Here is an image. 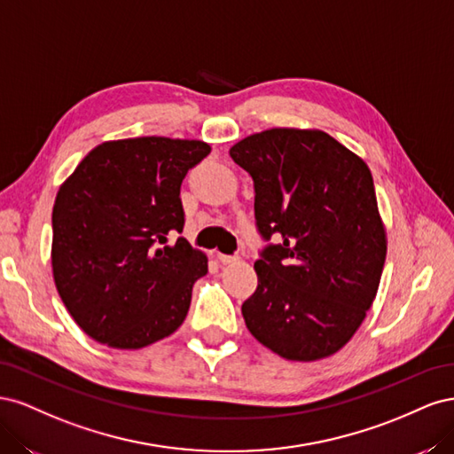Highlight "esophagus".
Returning <instances> with one entry per match:
<instances>
[{
	"mask_svg": "<svg viewBox=\"0 0 454 454\" xmlns=\"http://www.w3.org/2000/svg\"><path fill=\"white\" fill-rule=\"evenodd\" d=\"M217 261L222 265H231V263H235L237 261V257L235 255H225V254H217Z\"/></svg>",
	"mask_w": 454,
	"mask_h": 454,
	"instance_id": "esophagus-1",
	"label": "esophagus"
}]
</instances>
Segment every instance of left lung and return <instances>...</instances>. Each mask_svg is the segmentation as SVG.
Listing matches in <instances>:
<instances>
[{
	"mask_svg": "<svg viewBox=\"0 0 454 454\" xmlns=\"http://www.w3.org/2000/svg\"><path fill=\"white\" fill-rule=\"evenodd\" d=\"M229 155L254 180L259 235L277 240L254 265L246 327L286 360L327 358L362 325L387 259L373 176L364 159L310 129L257 132Z\"/></svg>",
	"mask_w": 454,
	"mask_h": 454,
	"instance_id": "8db88e82",
	"label": "left lung"
}]
</instances>
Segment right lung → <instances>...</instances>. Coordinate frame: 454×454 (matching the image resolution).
I'll list each match as a JSON object with an SVG mask.
<instances>
[{
	"instance_id": "1",
	"label": "right lung",
	"mask_w": 454,
	"mask_h": 454,
	"mask_svg": "<svg viewBox=\"0 0 454 454\" xmlns=\"http://www.w3.org/2000/svg\"><path fill=\"white\" fill-rule=\"evenodd\" d=\"M212 147L164 136L96 145L52 206V277L67 312L94 340L136 350L185 320L208 259L180 237V187Z\"/></svg>"
}]
</instances>
